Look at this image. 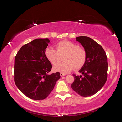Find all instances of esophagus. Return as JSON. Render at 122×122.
<instances>
[{"mask_svg":"<svg viewBox=\"0 0 122 122\" xmlns=\"http://www.w3.org/2000/svg\"><path fill=\"white\" fill-rule=\"evenodd\" d=\"M60 76L62 77V76H66V74L65 73H60Z\"/></svg>","mask_w":122,"mask_h":122,"instance_id":"esophagus-1","label":"esophagus"}]
</instances>
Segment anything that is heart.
Wrapping results in <instances>:
<instances>
[{
    "label": "heart",
    "mask_w": 122,
    "mask_h": 122,
    "mask_svg": "<svg viewBox=\"0 0 122 122\" xmlns=\"http://www.w3.org/2000/svg\"><path fill=\"white\" fill-rule=\"evenodd\" d=\"M56 50L52 47L46 49L45 54L47 59L53 65H57L62 60L65 61L54 66V71L66 73L76 69L81 68L86 62V53L83 48L71 41H62L56 45Z\"/></svg>",
    "instance_id": "1"
}]
</instances>
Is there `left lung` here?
I'll return each instance as SVG.
<instances>
[{
  "label": "left lung",
  "mask_w": 122,
  "mask_h": 122,
  "mask_svg": "<svg viewBox=\"0 0 122 122\" xmlns=\"http://www.w3.org/2000/svg\"><path fill=\"white\" fill-rule=\"evenodd\" d=\"M86 51V59L79 72L83 74H73L74 81L71 85L74 91L82 97L94 95L100 90L107 78L108 63L105 52L102 46L85 36L76 38Z\"/></svg>",
  "instance_id": "obj_1"
}]
</instances>
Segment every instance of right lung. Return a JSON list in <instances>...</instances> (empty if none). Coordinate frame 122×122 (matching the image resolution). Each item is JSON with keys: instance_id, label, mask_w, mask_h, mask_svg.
Returning <instances> with one entry per match:
<instances>
[{"instance_id": "add662e5", "label": "right lung", "mask_w": 122, "mask_h": 122, "mask_svg": "<svg viewBox=\"0 0 122 122\" xmlns=\"http://www.w3.org/2000/svg\"><path fill=\"white\" fill-rule=\"evenodd\" d=\"M49 42L48 38L33 40L23 46L15 56V84L23 94L31 99H45L60 78L58 72L48 74L52 68L45 54Z\"/></svg>"}]
</instances>
